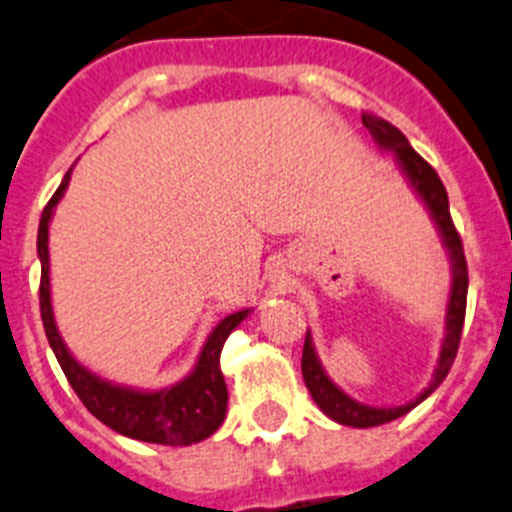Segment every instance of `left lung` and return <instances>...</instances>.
Segmentation results:
<instances>
[{"mask_svg":"<svg viewBox=\"0 0 512 512\" xmlns=\"http://www.w3.org/2000/svg\"><path fill=\"white\" fill-rule=\"evenodd\" d=\"M364 126L369 128L371 138L376 141V146L381 151H391L399 164L401 174L407 176L409 186L414 189L419 199L427 207L429 217L434 219V227H437L439 237H442V245L450 255L452 262V285H450V300H447V318H444V338L442 348H439L437 369H434L432 381H429L427 389L412 399L409 404H401V407H369V404H361V401L351 399L343 389H338L331 381V376L323 369L321 358L315 353L313 338L310 333L305 336L303 346V379L308 386L313 401L321 407V412L326 417H331L333 422L346 424V427H358L369 429L379 427V424L394 422V419L404 417L407 412H412L417 404H422L444 379L450 374L452 361L457 356V348H460V333L465 326V305H467V260L465 250H462V240L457 234L455 224L450 217V199H447V189H444L442 179L437 176V171L422 159L412 148V143L407 141V136L399 131L396 126H391L384 118H376L371 113L361 116Z\"/></svg>","mask_w":512,"mask_h":512,"instance_id":"1","label":"left lung"}]
</instances>
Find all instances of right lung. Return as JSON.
<instances>
[{"label":"right lung","mask_w":512,"mask_h":512,"mask_svg":"<svg viewBox=\"0 0 512 512\" xmlns=\"http://www.w3.org/2000/svg\"><path fill=\"white\" fill-rule=\"evenodd\" d=\"M70 171H73V166H70ZM70 171L65 174L62 184L57 186L50 202H47L40 219V229H37V255H40L42 265L40 313L57 364L65 371L70 386L80 396L85 409L95 419H100L105 427H111L113 432L123 434V437L151 444H171V447H186V444L212 437L222 427L224 417H227V384H224L222 369H219V353H222L229 333L245 321L252 308L237 310V313L227 315L214 326L207 343L202 346V353H199L197 366L179 384L164 386V389L156 391L133 389V386L100 379L98 374L85 369L78 358L70 353L60 331H57L50 298V250H47V240H50L52 214H55L57 202H60L70 184Z\"/></svg>","instance_id":"right-lung-1"}]
</instances>
